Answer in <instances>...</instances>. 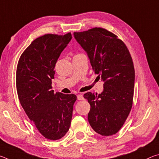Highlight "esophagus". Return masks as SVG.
Masks as SVG:
<instances>
[{
  "mask_svg": "<svg viewBox=\"0 0 159 159\" xmlns=\"http://www.w3.org/2000/svg\"><path fill=\"white\" fill-rule=\"evenodd\" d=\"M77 99H78V100H82V99H83V95H80V94L78 95H77Z\"/></svg>",
  "mask_w": 159,
  "mask_h": 159,
  "instance_id": "obj_1",
  "label": "esophagus"
}]
</instances>
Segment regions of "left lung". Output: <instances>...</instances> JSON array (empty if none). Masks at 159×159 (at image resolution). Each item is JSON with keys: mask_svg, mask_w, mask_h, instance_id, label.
Here are the masks:
<instances>
[{"mask_svg": "<svg viewBox=\"0 0 159 159\" xmlns=\"http://www.w3.org/2000/svg\"><path fill=\"white\" fill-rule=\"evenodd\" d=\"M74 36L104 82L101 93L83 95L90 104L88 121L96 133L112 135L124 124L133 105L134 69L130 54L121 40L104 29L75 32Z\"/></svg>", "mask_w": 159, "mask_h": 159, "instance_id": "obj_1", "label": "left lung"}]
</instances>
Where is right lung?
Wrapping results in <instances>:
<instances>
[{
    "instance_id": "add662e5",
    "label": "right lung",
    "mask_w": 159,
    "mask_h": 159,
    "mask_svg": "<svg viewBox=\"0 0 159 159\" xmlns=\"http://www.w3.org/2000/svg\"><path fill=\"white\" fill-rule=\"evenodd\" d=\"M72 39L46 34L35 39L19 60L16 85L19 99L29 119L45 138L57 140L68 132L76 96L54 93L52 79L60 54Z\"/></svg>"
}]
</instances>
